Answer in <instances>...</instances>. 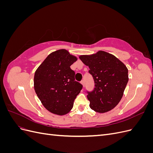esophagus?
Segmentation results:
<instances>
[{
  "label": "esophagus",
  "instance_id": "esophagus-1",
  "mask_svg": "<svg viewBox=\"0 0 153 153\" xmlns=\"http://www.w3.org/2000/svg\"><path fill=\"white\" fill-rule=\"evenodd\" d=\"M81 84L83 85V86H84V85H85V81H84V80H82L81 81Z\"/></svg>",
  "mask_w": 153,
  "mask_h": 153
}]
</instances>
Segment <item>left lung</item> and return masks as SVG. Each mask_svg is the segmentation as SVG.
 <instances>
[{"mask_svg":"<svg viewBox=\"0 0 153 153\" xmlns=\"http://www.w3.org/2000/svg\"><path fill=\"white\" fill-rule=\"evenodd\" d=\"M79 58L89 66V73L94 81V89L87 91L91 108L99 113L113 109L121 101L128 84L126 66L114 55L104 51Z\"/></svg>","mask_w":153,"mask_h":153,"instance_id":"8db88e82","label":"left lung"}]
</instances>
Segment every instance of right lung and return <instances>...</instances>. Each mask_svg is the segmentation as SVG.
Wrapping results in <instances>:
<instances>
[{
  "label": "right lung",
  "mask_w": 153,
  "mask_h": 153,
  "mask_svg": "<svg viewBox=\"0 0 153 153\" xmlns=\"http://www.w3.org/2000/svg\"><path fill=\"white\" fill-rule=\"evenodd\" d=\"M76 60L67 50H59L48 55L36 71L35 92L50 112L62 115L72 109L83 87L75 81V73L70 68Z\"/></svg>",
  "instance_id": "right-lung-1"
}]
</instances>
